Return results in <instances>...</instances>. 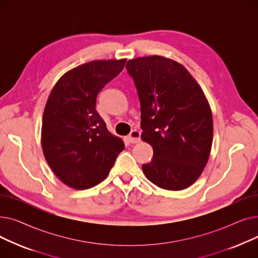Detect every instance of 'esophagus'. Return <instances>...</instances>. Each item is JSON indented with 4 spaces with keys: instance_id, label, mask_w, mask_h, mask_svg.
<instances>
[{
    "instance_id": "34e87169",
    "label": "esophagus",
    "mask_w": 258,
    "mask_h": 258,
    "mask_svg": "<svg viewBox=\"0 0 258 258\" xmlns=\"http://www.w3.org/2000/svg\"><path fill=\"white\" fill-rule=\"evenodd\" d=\"M140 137H141V133L138 130L132 131L128 135V139L132 143H138L140 141Z\"/></svg>"
}]
</instances>
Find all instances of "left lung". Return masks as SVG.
Wrapping results in <instances>:
<instances>
[{
	"instance_id": "1",
	"label": "left lung",
	"mask_w": 258,
	"mask_h": 258,
	"mask_svg": "<svg viewBox=\"0 0 258 258\" xmlns=\"http://www.w3.org/2000/svg\"><path fill=\"white\" fill-rule=\"evenodd\" d=\"M141 106V138L153 146L142 165L160 188L182 190L192 185L209 159L213 121L204 92L185 68L163 56L127 61Z\"/></svg>"
}]
</instances>
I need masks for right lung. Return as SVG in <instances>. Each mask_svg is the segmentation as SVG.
Here are the masks:
<instances>
[{"mask_svg":"<svg viewBox=\"0 0 258 258\" xmlns=\"http://www.w3.org/2000/svg\"><path fill=\"white\" fill-rule=\"evenodd\" d=\"M126 59L93 60L64 73L52 89L43 115L42 147L56 177L83 190L102 182L124 150L96 111L103 87Z\"/></svg>","mask_w":258,"mask_h":258,"instance_id":"obj_1","label":"right lung"}]
</instances>
